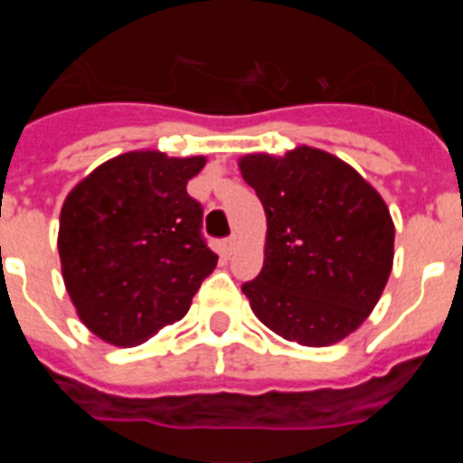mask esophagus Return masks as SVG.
Segmentation results:
<instances>
[{"instance_id": "obj_1", "label": "esophagus", "mask_w": 463, "mask_h": 463, "mask_svg": "<svg viewBox=\"0 0 463 463\" xmlns=\"http://www.w3.org/2000/svg\"><path fill=\"white\" fill-rule=\"evenodd\" d=\"M236 245H239V239H236V236H229V239L224 241V245H222L224 255H232V252L236 250Z\"/></svg>"}]
</instances>
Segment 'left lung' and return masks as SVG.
<instances>
[{"label":"left lung","mask_w":463,"mask_h":463,"mask_svg":"<svg viewBox=\"0 0 463 463\" xmlns=\"http://www.w3.org/2000/svg\"><path fill=\"white\" fill-rule=\"evenodd\" d=\"M267 213L264 267L243 294L285 341L326 347L364 325L394 264V222L371 183L336 155L298 146L239 159Z\"/></svg>","instance_id":"obj_1"}]
</instances>
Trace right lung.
Returning a JSON list of instances; mask_svg holds the SVG:
<instances>
[{
	"label": "right lung",
	"mask_w": 463,
	"mask_h": 463,
	"mask_svg": "<svg viewBox=\"0 0 463 463\" xmlns=\"http://www.w3.org/2000/svg\"><path fill=\"white\" fill-rule=\"evenodd\" d=\"M203 166V155L132 150L97 166L64 199V288L101 341L132 347L181 320L218 264L202 236V203L187 194Z\"/></svg>",
	"instance_id": "1"
}]
</instances>
